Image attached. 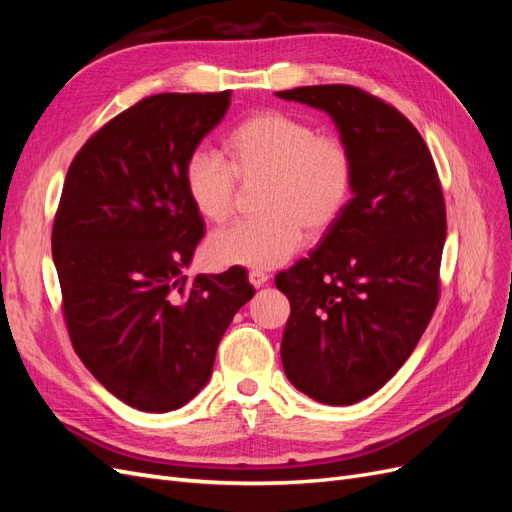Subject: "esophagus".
<instances>
[{
  "label": "esophagus",
  "instance_id": "obj_1",
  "mask_svg": "<svg viewBox=\"0 0 512 512\" xmlns=\"http://www.w3.org/2000/svg\"><path fill=\"white\" fill-rule=\"evenodd\" d=\"M247 280H250V284L254 288H262V286L269 282V275L265 271H260V269H252L250 275H247Z\"/></svg>",
  "mask_w": 512,
  "mask_h": 512
}]
</instances>
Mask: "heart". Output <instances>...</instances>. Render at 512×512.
Here are the masks:
<instances>
[{
  "label": "heart",
  "instance_id": "obj_1",
  "mask_svg": "<svg viewBox=\"0 0 512 512\" xmlns=\"http://www.w3.org/2000/svg\"><path fill=\"white\" fill-rule=\"evenodd\" d=\"M228 164L207 149L192 151L183 188L194 211L224 224L237 198V181H265L256 220L213 232L207 256L222 267L273 269L312 237L333 228L354 192V156L344 138L320 134L314 123L282 111H262L241 121L226 138Z\"/></svg>",
  "mask_w": 512,
  "mask_h": 512
}]
</instances>
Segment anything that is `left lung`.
I'll use <instances>...</instances> for the list:
<instances>
[{"label":"left lung","instance_id":"left-lung-1","mask_svg":"<svg viewBox=\"0 0 512 512\" xmlns=\"http://www.w3.org/2000/svg\"><path fill=\"white\" fill-rule=\"evenodd\" d=\"M327 113L354 156V192L309 258L277 273L290 301L288 380L350 406L408 361L438 305L446 209L423 136L395 106L352 85L275 91Z\"/></svg>","mask_w":512,"mask_h":512}]
</instances>
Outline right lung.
Here are the masks:
<instances>
[{"mask_svg":"<svg viewBox=\"0 0 512 512\" xmlns=\"http://www.w3.org/2000/svg\"><path fill=\"white\" fill-rule=\"evenodd\" d=\"M230 106L220 94H158L100 128L72 160L53 262L72 346L123 404L170 412L209 382L228 324L254 288L241 267L196 275L205 222L185 160Z\"/></svg>","mask_w":512,"mask_h":512,"instance_id":"obj_1","label":"right lung"}]
</instances>
